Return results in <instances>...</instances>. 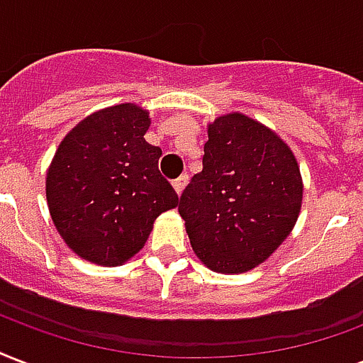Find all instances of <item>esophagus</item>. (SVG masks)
<instances>
[{
    "mask_svg": "<svg viewBox=\"0 0 363 363\" xmlns=\"http://www.w3.org/2000/svg\"><path fill=\"white\" fill-rule=\"evenodd\" d=\"M188 182V175H181L179 179H175L173 181V188H175L177 194H182V190H184V186H186Z\"/></svg>",
    "mask_w": 363,
    "mask_h": 363,
    "instance_id": "obj_1",
    "label": "esophagus"
}]
</instances>
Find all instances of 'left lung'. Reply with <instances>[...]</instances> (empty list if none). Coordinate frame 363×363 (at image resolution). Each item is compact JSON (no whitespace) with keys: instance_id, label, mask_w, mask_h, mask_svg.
<instances>
[{"instance_id":"obj_1","label":"left lung","mask_w":363,"mask_h":363,"mask_svg":"<svg viewBox=\"0 0 363 363\" xmlns=\"http://www.w3.org/2000/svg\"><path fill=\"white\" fill-rule=\"evenodd\" d=\"M203 169L184 188L179 213L196 255L215 272H247L267 261L297 223L303 182L276 133L243 114L207 127Z\"/></svg>"}]
</instances>
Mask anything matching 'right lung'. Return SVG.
<instances>
[{
  "label": "right lung",
  "mask_w": 363,
  "mask_h": 363,
  "mask_svg": "<svg viewBox=\"0 0 363 363\" xmlns=\"http://www.w3.org/2000/svg\"><path fill=\"white\" fill-rule=\"evenodd\" d=\"M148 127L143 108H106L79 121L52 157L47 173L52 223L87 261L116 267L131 259L160 213L179 203L157 167L162 148L145 140Z\"/></svg>",
  "instance_id": "right-lung-1"
}]
</instances>
